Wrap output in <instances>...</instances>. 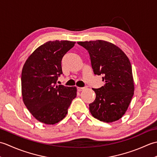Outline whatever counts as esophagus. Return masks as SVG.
Returning <instances> with one entry per match:
<instances>
[{"label": "esophagus", "mask_w": 157, "mask_h": 157, "mask_svg": "<svg viewBox=\"0 0 157 157\" xmlns=\"http://www.w3.org/2000/svg\"><path fill=\"white\" fill-rule=\"evenodd\" d=\"M77 89H78V91H79V92H80V91H82L83 90H84L85 89V88H81V87H78L77 88Z\"/></svg>", "instance_id": "34e87169"}]
</instances>
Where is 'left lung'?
Masks as SVG:
<instances>
[{
    "label": "left lung",
    "instance_id": "1",
    "mask_svg": "<svg viewBox=\"0 0 157 157\" xmlns=\"http://www.w3.org/2000/svg\"><path fill=\"white\" fill-rule=\"evenodd\" d=\"M90 56L95 75H102L105 85L92 88L94 101L89 105L92 115L100 121L111 123L121 119L131 102L134 92L132 65L121 48L112 43L98 40L78 42Z\"/></svg>",
    "mask_w": 157,
    "mask_h": 157
}]
</instances>
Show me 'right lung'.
<instances>
[{"label":"right lung","instance_id":"1","mask_svg":"<svg viewBox=\"0 0 157 157\" xmlns=\"http://www.w3.org/2000/svg\"><path fill=\"white\" fill-rule=\"evenodd\" d=\"M75 42L48 41L29 55L21 72L23 101L40 122L54 125L65 117L68 108L76 97L77 88L57 86L62 74L61 61Z\"/></svg>","mask_w":157,"mask_h":157}]
</instances>
